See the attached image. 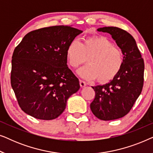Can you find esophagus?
Wrapping results in <instances>:
<instances>
[{"label": "esophagus", "mask_w": 153, "mask_h": 153, "mask_svg": "<svg viewBox=\"0 0 153 153\" xmlns=\"http://www.w3.org/2000/svg\"><path fill=\"white\" fill-rule=\"evenodd\" d=\"M79 83H80V85H81V88L84 87V86H85V85H86V83H85V81H83V80H79Z\"/></svg>", "instance_id": "obj_1"}]
</instances>
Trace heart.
I'll use <instances>...</instances> for the list:
<instances>
[{
  "label": "heart",
  "mask_w": 153,
  "mask_h": 153,
  "mask_svg": "<svg viewBox=\"0 0 153 153\" xmlns=\"http://www.w3.org/2000/svg\"><path fill=\"white\" fill-rule=\"evenodd\" d=\"M66 56L74 68L86 62L88 58L90 64L81 68L79 74L88 80L97 79L100 83L113 80L124 65L122 50L102 35L85 37L82 43L73 39L67 48Z\"/></svg>",
  "instance_id": "1"
}]
</instances>
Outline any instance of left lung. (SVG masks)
I'll return each mask as SVG.
<instances>
[{
    "instance_id": "8db88e82",
    "label": "left lung",
    "mask_w": 153,
    "mask_h": 153,
    "mask_svg": "<svg viewBox=\"0 0 153 153\" xmlns=\"http://www.w3.org/2000/svg\"><path fill=\"white\" fill-rule=\"evenodd\" d=\"M98 31L111 35L124 55L120 73L108 83L93 87L95 99L91 109L102 120H116L125 116L141 94L144 81V61L135 39L126 30L118 27H104Z\"/></svg>"
}]
</instances>
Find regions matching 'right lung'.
Wrapping results in <instances>:
<instances>
[{
  "instance_id": "right-lung-1",
  "label": "right lung",
  "mask_w": 153,
  "mask_h": 153,
  "mask_svg": "<svg viewBox=\"0 0 153 153\" xmlns=\"http://www.w3.org/2000/svg\"><path fill=\"white\" fill-rule=\"evenodd\" d=\"M82 31L54 26L30 31L14 50L10 81L23 111L40 120L58 118L80 88L67 65L66 51Z\"/></svg>"
}]
</instances>
